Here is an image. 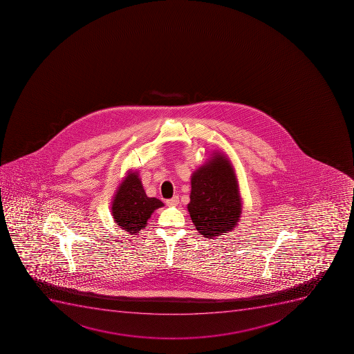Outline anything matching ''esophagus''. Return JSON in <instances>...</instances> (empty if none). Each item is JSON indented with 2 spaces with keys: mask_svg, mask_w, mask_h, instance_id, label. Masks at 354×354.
Instances as JSON below:
<instances>
[{
  "mask_svg": "<svg viewBox=\"0 0 354 354\" xmlns=\"http://www.w3.org/2000/svg\"><path fill=\"white\" fill-rule=\"evenodd\" d=\"M167 205L168 206H176L178 205L179 203V197L178 196H174L172 198H170V200L166 201Z\"/></svg>",
  "mask_w": 354,
  "mask_h": 354,
  "instance_id": "obj_1",
  "label": "esophagus"
}]
</instances>
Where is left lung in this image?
I'll list each match as a JSON object with an SVG mask.
<instances>
[{"instance_id":"1","label":"left lung","mask_w":354,"mask_h":354,"mask_svg":"<svg viewBox=\"0 0 354 354\" xmlns=\"http://www.w3.org/2000/svg\"><path fill=\"white\" fill-rule=\"evenodd\" d=\"M187 204L192 221L203 237H218L234 230L243 214L237 174L230 158L213 150L191 176Z\"/></svg>"}]
</instances>
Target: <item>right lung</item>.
<instances>
[{
	"instance_id": "obj_1",
	"label": "right lung",
	"mask_w": 354,
	"mask_h": 354,
	"mask_svg": "<svg viewBox=\"0 0 354 354\" xmlns=\"http://www.w3.org/2000/svg\"><path fill=\"white\" fill-rule=\"evenodd\" d=\"M165 204L145 194L138 170L129 169L111 200V216L116 225L129 234H140L156 209Z\"/></svg>"
}]
</instances>
